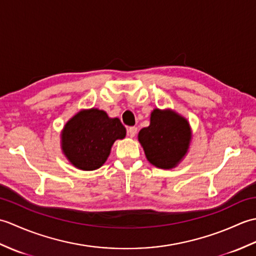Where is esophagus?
I'll use <instances>...</instances> for the list:
<instances>
[{
    "label": "esophagus",
    "instance_id": "34e87169",
    "mask_svg": "<svg viewBox=\"0 0 256 256\" xmlns=\"http://www.w3.org/2000/svg\"><path fill=\"white\" fill-rule=\"evenodd\" d=\"M136 133H138V128L131 126V128H128V134L130 138H134L135 135H136Z\"/></svg>",
    "mask_w": 256,
    "mask_h": 256
}]
</instances>
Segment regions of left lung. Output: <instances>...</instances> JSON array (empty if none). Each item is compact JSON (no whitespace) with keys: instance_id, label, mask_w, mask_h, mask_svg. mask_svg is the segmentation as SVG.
Listing matches in <instances>:
<instances>
[{"instance_id":"1","label":"left lung","mask_w":256,"mask_h":256,"mask_svg":"<svg viewBox=\"0 0 256 256\" xmlns=\"http://www.w3.org/2000/svg\"><path fill=\"white\" fill-rule=\"evenodd\" d=\"M146 158L162 170H172L186 157L192 131L186 118L172 108H156L150 113V125L138 132Z\"/></svg>"}]
</instances>
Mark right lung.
Listing matches in <instances>:
<instances>
[{
	"mask_svg": "<svg viewBox=\"0 0 256 256\" xmlns=\"http://www.w3.org/2000/svg\"><path fill=\"white\" fill-rule=\"evenodd\" d=\"M126 130L118 118L96 108H82L69 118L60 133L62 154L80 170H96L106 162L116 140Z\"/></svg>",
	"mask_w": 256,
	"mask_h": 256,
	"instance_id": "obj_1",
	"label": "right lung"
}]
</instances>
